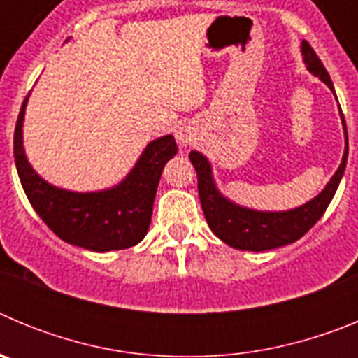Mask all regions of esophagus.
I'll return each instance as SVG.
<instances>
[{
	"instance_id": "obj_1",
	"label": "esophagus",
	"mask_w": 358,
	"mask_h": 358,
	"mask_svg": "<svg viewBox=\"0 0 358 358\" xmlns=\"http://www.w3.org/2000/svg\"><path fill=\"white\" fill-rule=\"evenodd\" d=\"M176 140L179 147H188L195 141V127L189 122H181L176 127Z\"/></svg>"
}]
</instances>
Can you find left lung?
Here are the masks:
<instances>
[{
	"mask_svg": "<svg viewBox=\"0 0 358 358\" xmlns=\"http://www.w3.org/2000/svg\"><path fill=\"white\" fill-rule=\"evenodd\" d=\"M301 55L306 69L314 77H317L319 80L324 82L330 87L331 93L335 94L330 75H328L322 62L319 61V57L315 55V52L306 41L301 43ZM341 118H343L346 147H344V156L339 169L331 176L328 185L321 189V194L315 195L314 199H310L301 206L287 211H260L240 206V204L233 202L218 189L208 157L197 150L189 152V161H192V164L195 166V172H197V186L202 211H204L208 226H210L215 235L224 243H227L229 248L240 249V251L258 252L283 248L287 243L296 242V240L305 235L310 227H314V224L322 217V213L327 211L328 204L334 199L335 192L339 188L341 179L344 176V169H346L348 132L346 125H344L343 113H341Z\"/></svg>",
	"mask_w": 358,
	"mask_h": 358,
	"instance_id": "obj_1",
	"label": "left lung"
}]
</instances>
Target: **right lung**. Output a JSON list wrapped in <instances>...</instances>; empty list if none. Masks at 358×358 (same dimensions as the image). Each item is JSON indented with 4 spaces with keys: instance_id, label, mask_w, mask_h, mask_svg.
<instances>
[{
    "instance_id": "right-lung-1",
    "label": "right lung",
    "mask_w": 358,
    "mask_h": 358,
    "mask_svg": "<svg viewBox=\"0 0 358 358\" xmlns=\"http://www.w3.org/2000/svg\"><path fill=\"white\" fill-rule=\"evenodd\" d=\"M28 96L15 123L14 157L31 208L59 238L77 248L107 252L140 243L150 226L161 172L177 154L173 136L150 141L118 185L98 192H71L44 181L24 154L23 122Z\"/></svg>"
}]
</instances>
